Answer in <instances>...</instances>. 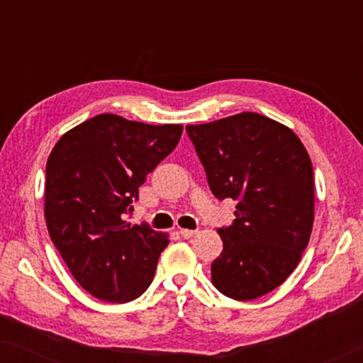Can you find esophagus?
Instances as JSON below:
<instances>
[{"label": "esophagus", "mask_w": 363, "mask_h": 363, "mask_svg": "<svg viewBox=\"0 0 363 363\" xmlns=\"http://www.w3.org/2000/svg\"><path fill=\"white\" fill-rule=\"evenodd\" d=\"M180 235H182V238H185V240H190V238L196 235V231L195 230H180Z\"/></svg>", "instance_id": "obj_1"}]
</instances>
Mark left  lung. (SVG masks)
<instances>
[{
	"label": "left lung",
	"instance_id": "obj_1",
	"mask_svg": "<svg viewBox=\"0 0 363 363\" xmlns=\"http://www.w3.org/2000/svg\"><path fill=\"white\" fill-rule=\"evenodd\" d=\"M218 200L236 201L220 228L223 252L211 264L221 294L251 301L276 289L299 264L314 223V172L299 137L282 123L242 112L186 125Z\"/></svg>",
	"mask_w": 363,
	"mask_h": 363
}]
</instances>
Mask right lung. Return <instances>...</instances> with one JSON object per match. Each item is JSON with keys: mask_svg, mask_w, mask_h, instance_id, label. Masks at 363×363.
<instances>
[{"mask_svg": "<svg viewBox=\"0 0 363 363\" xmlns=\"http://www.w3.org/2000/svg\"><path fill=\"white\" fill-rule=\"evenodd\" d=\"M182 125H148L101 113L59 138L46 165L49 236L82 289L130 302L152 284L167 235L130 226L138 186L177 147Z\"/></svg>", "mask_w": 363, "mask_h": 363, "instance_id": "1", "label": "right lung"}]
</instances>
